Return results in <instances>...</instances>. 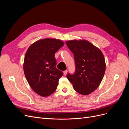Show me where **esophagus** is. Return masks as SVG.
Here are the masks:
<instances>
[{
    "label": "esophagus",
    "instance_id": "34e87169",
    "mask_svg": "<svg viewBox=\"0 0 129 129\" xmlns=\"http://www.w3.org/2000/svg\"><path fill=\"white\" fill-rule=\"evenodd\" d=\"M67 72H68L67 70H66V71H64L63 72V74H64V75H67Z\"/></svg>",
    "mask_w": 129,
    "mask_h": 129
}]
</instances>
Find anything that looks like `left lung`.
I'll return each mask as SVG.
<instances>
[{"instance_id":"obj_1","label":"left lung","mask_w":129,"mask_h":129,"mask_svg":"<svg viewBox=\"0 0 129 129\" xmlns=\"http://www.w3.org/2000/svg\"><path fill=\"white\" fill-rule=\"evenodd\" d=\"M74 54L75 72L67 77L74 90L87 95L94 91L102 81L106 69L104 56L101 50L85 40L66 42Z\"/></svg>"}]
</instances>
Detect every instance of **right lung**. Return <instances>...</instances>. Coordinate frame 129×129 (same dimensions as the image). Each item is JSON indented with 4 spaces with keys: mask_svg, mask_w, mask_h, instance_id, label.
<instances>
[{
    "mask_svg": "<svg viewBox=\"0 0 129 129\" xmlns=\"http://www.w3.org/2000/svg\"><path fill=\"white\" fill-rule=\"evenodd\" d=\"M63 45L60 40L44 39L31 45L25 54L23 68L26 79L41 96H48L55 91L63 75L56 68L55 54Z\"/></svg>",
    "mask_w": 129,
    "mask_h": 129,
    "instance_id": "1",
    "label": "right lung"
}]
</instances>
